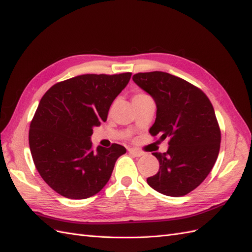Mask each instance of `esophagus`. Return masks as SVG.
<instances>
[{
    "instance_id": "34e87169",
    "label": "esophagus",
    "mask_w": 252,
    "mask_h": 252,
    "mask_svg": "<svg viewBox=\"0 0 252 252\" xmlns=\"http://www.w3.org/2000/svg\"><path fill=\"white\" fill-rule=\"evenodd\" d=\"M128 152H129L130 155H132L134 157H140V156L143 155L142 152H140L138 150H134V149H129V150H128Z\"/></svg>"
}]
</instances>
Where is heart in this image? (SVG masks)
<instances>
[{
  "mask_svg": "<svg viewBox=\"0 0 252 252\" xmlns=\"http://www.w3.org/2000/svg\"><path fill=\"white\" fill-rule=\"evenodd\" d=\"M141 96H146V94H143V93H138V94H136L133 96V98H136V97H141Z\"/></svg>",
  "mask_w": 252,
  "mask_h": 252,
  "instance_id": "heart-1",
  "label": "heart"
}]
</instances>
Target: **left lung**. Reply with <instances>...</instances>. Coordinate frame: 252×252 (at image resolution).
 Wrapping results in <instances>:
<instances>
[{
	"label": "left lung",
	"instance_id": "left-lung-1",
	"mask_svg": "<svg viewBox=\"0 0 252 252\" xmlns=\"http://www.w3.org/2000/svg\"><path fill=\"white\" fill-rule=\"evenodd\" d=\"M132 80L156 102L153 137L169 138L165 153H153L158 172L147 179L156 191L183 197L203 182L217 160L221 132L204 92L163 71L138 72Z\"/></svg>",
	"mask_w": 252,
	"mask_h": 252
}]
</instances>
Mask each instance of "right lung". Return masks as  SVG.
Wrapping results in <instances>:
<instances>
[{
	"label": "right lung",
	"mask_w": 252,
	"mask_h": 252,
	"mask_svg": "<svg viewBox=\"0 0 252 252\" xmlns=\"http://www.w3.org/2000/svg\"><path fill=\"white\" fill-rule=\"evenodd\" d=\"M130 77L131 72L87 73L55 83L42 96L30 125L29 144L36 169L55 192L88 199L108 183L126 149L113 143L94 150L91 136L107 120Z\"/></svg>",
	"instance_id": "1"
}]
</instances>
